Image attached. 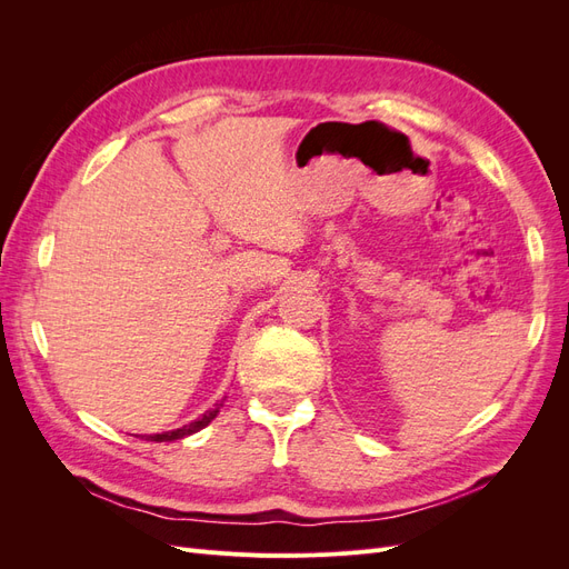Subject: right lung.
Returning <instances> with one entry per match:
<instances>
[{
  "label": "right lung",
  "mask_w": 569,
  "mask_h": 569,
  "mask_svg": "<svg viewBox=\"0 0 569 569\" xmlns=\"http://www.w3.org/2000/svg\"><path fill=\"white\" fill-rule=\"evenodd\" d=\"M220 406L222 403H216L211 410H206L201 418H197L194 422H189V425H182V427H178V429H170V432H163V435H147L144 439L147 441H176V439H184V437H189V435H194V432H199V429H203L206 425H209L218 412H220Z\"/></svg>",
  "instance_id": "add662e5"
}]
</instances>
